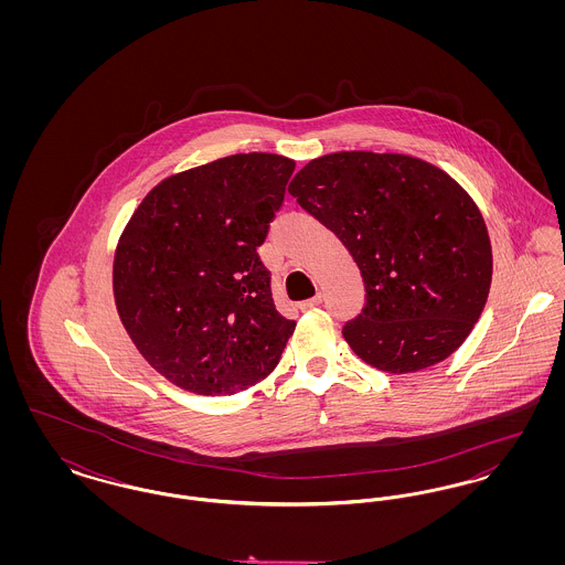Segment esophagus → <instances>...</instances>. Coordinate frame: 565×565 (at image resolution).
<instances>
[{
    "label": "esophagus",
    "instance_id": "34e87169",
    "mask_svg": "<svg viewBox=\"0 0 565 565\" xmlns=\"http://www.w3.org/2000/svg\"><path fill=\"white\" fill-rule=\"evenodd\" d=\"M318 305H322V295H316L313 298H309V300H302L298 307L305 311V309H313Z\"/></svg>",
    "mask_w": 565,
    "mask_h": 565
}]
</instances>
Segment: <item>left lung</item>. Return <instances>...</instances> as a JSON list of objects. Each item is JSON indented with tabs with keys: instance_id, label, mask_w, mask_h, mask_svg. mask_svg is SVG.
<instances>
[{
	"instance_id": "left-lung-1",
	"label": "left lung",
	"mask_w": 565,
	"mask_h": 565,
	"mask_svg": "<svg viewBox=\"0 0 565 565\" xmlns=\"http://www.w3.org/2000/svg\"><path fill=\"white\" fill-rule=\"evenodd\" d=\"M288 192L360 269L366 302L343 326L355 355L415 373L466 341L493 263L483 215L451 175L404 154L337 152L305 164Z\"/></svg>"
}]
</instances>
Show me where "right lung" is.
<instances>
[{"mask_svg": "<svg viewBox=\"0 0 565 565\" xmlns=\"http://www.w3.org/2000/svg\"><path fill=\"white\" fill-rule=\"evenodd\" d=\"M295 161L249 152L162 180L114 258V298L154 371L201 396H231L277 366L295 320L277 313L258 247Z\"/></svg>", "mask_w": 565, "mask_h": 565, "instance_id": "right-lung-1", "label": "right lung"}]
</instances>
